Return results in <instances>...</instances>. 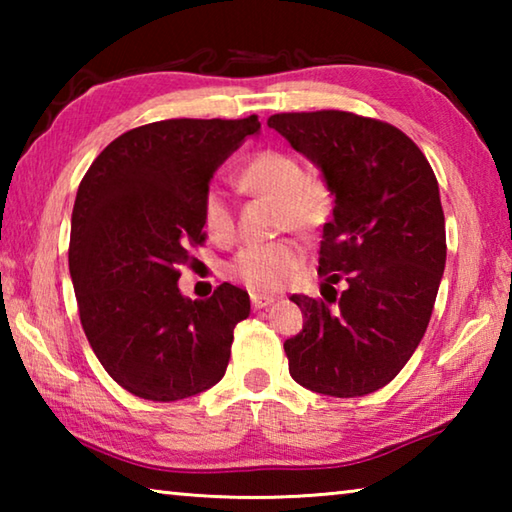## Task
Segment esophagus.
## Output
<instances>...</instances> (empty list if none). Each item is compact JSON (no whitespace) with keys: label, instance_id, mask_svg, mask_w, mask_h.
Masks as SVG:
<instances>
[{"label":"esophagus","instance_id":"obj_1","mask_svg":"<svg viewBox=\"0 0 512 512\" xmlns=\"http://www.w3.org/2000/svg\"><path fill=\"white\" fill-rule=\"evenodd\" d=\"M273 296H264V293H250V302H253L255 309H266L273 305Z\"/></svg>","mask_w":512,"mask_h":512}]
</instances>
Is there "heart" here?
<instances>
[{"label":"heart","mask_w":512,"mask_h":512,"mask_svg":"<svg viewBox=\"0 0 512 512\" xmlns=\"http://www.w3.org/2000/svg\"><path fill=\"white\" fill-rule=\"evenodd\" d=\"M244 185L255 194H266L280 201L282 228L311 230L323 223L332 207V192L316 173H307L305 164L289 151L266 149L248 160ZM203 223L210 237L228 241L235 235V212L228 194L212 185L203 198ZM302 246L296 239H275L246 244L228 264L232 280L253 291H275L291 280L302 264Z\"/></svg>","instance_id":"b5f03b06"}]
</instances>
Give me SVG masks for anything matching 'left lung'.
<instances>
[{
  "label": "left lung",
  "instance_id": "1",
  "mask_svg": "<svg viewBox=\"0 0 512 512\" xmlns=\"http://www.w3.org/2000/svg\"><path fill=\"white\" fill-rule=\"evenodd\" d=\"M268 128L318 164L334 194L318 257L334 296H291L305 316L284 341L291 377L332 397L375 393L420 345L445 271L436 173L400 128L354 112H280Z\"/></svg>",
  "mask_w": 512,
  "mask_h": 512
}]
</instances>
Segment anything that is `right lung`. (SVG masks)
Segmentation results:
<instances>
[{"label":"right lung","instance_id":"obj_1","mask_svg":"<svg viewBox=\"0 0 512 512\" xmlns=\"http://www.w3.org/2000/svg\"><path fill=\"white\" fill-rule=\"evenodd\" d=\"M259 126L257 115L153 121L112 140L81 180L69 235L81 325L108 375L142 400H185L228 368L248 293L223 282L189 300L178 277L205 241L210 178Z\"/></svg>","mask_w":512,"mask_h":512}]
</instances>
